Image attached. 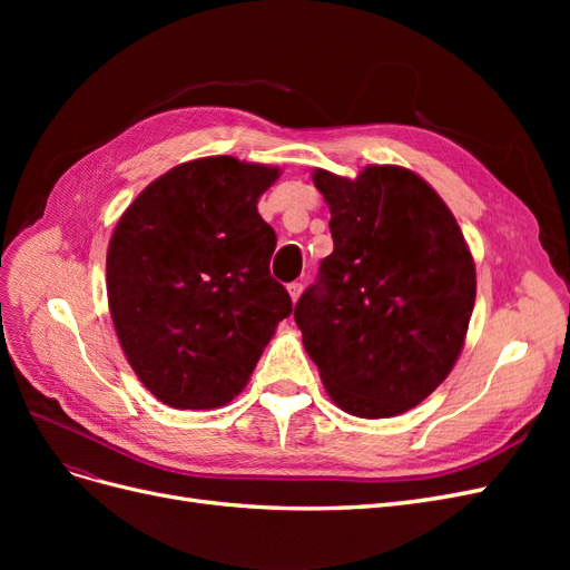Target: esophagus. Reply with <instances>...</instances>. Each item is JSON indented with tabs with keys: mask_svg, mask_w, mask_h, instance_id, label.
<instances>
[{
	"mask_svg": "<svg viewBox=\"0 0 570 570\" xmlns=\"http://www.w3.org/2000/svg\"><path fill=\"white\" fill-rule=\"evenodd\" d=\"M302 289H304V285H302V283H289V285H287V292H289V297H292V302H297V299H299V295H302Z\"/></svg>",
	"mask_w": 570,
	"mask_h": 570,
	"instance_id": "obj_1",
	"label": "esophagus"
}]
</instances>
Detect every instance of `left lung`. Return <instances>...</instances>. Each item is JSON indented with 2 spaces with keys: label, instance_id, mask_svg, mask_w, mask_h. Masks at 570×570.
I'll list each match as a JSON object with an SVG mask.
<instances>
[{
  "label": "left lung",
  "instance_id": "1",
  "mask_svg": "<svg viewBox=\"0 0 570 570\" xmlns=\"http://www.w3.org/2000/svg\"><path fill=\"white\" fill-rule=\"evenodd\" d=\"M333 254L295 306L304 350L331 400L361 419L421 404L463 350L475 264L454 214L421 176L368 166L350 180L323 168Z\"/></svg>",
  "mask_w": 570,
  "mask_h": 570
}]
</instances>
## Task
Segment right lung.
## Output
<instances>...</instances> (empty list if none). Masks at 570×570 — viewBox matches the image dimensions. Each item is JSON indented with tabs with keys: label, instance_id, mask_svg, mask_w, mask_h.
<instances>
[{
	"label": "right lung",
	"instance_id": "right-lung-1",
	"mask_svg": "<svg viewBox=\"0 0 570 570\" xmlns=\"http://www.w3.org/2000/svg\"><path fill=\"white\" fill-rule=\"evenodd\" d=\"M278 176L235 157L187 161L149 183L116 223L111 318L128 364L159 402H233L292 314L268 268L275 230L256 212Z\"/></svg>",
	"mask_w": 570,
	"mask_h": 570
}]
</instances>
